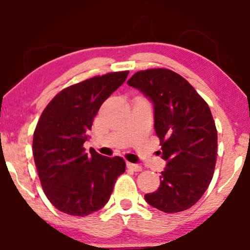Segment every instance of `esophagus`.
Returning <instances> with one entry per match:
<instances>
[{"label":"esophagus","mask_w":250,"mask_h":250,"mask_svg":"<svg viewBox=\"0 0 250 250\" xmlns=\"http://www.w3.org/2000/svg\"><path fill=\"white\" fill-rule=\"evenodd\" d=\"M126 166H127V168L134 170V172H141V170H142V166L138 165V164L127 163V164H126Z\"/></svg>","instance_id":"obj_1"}]
</instances>
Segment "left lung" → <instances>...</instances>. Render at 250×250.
Segmentation results:
<instances>
[{
    "label": "left lung",
    "mask_w": 250,
    "mask_h": 250,
    "mask_svg": "<svg viewBox=\"0 0 250 250\" xmlns=\"http://www.w3.org/2000/svg\"><path fill=\"white\" fill-rule=\"evenodd\" d=\"M127 84L152 102L155 131L167 162L159 188L145 199L165 213L186 210L213 179L217 131L210 109L189 82L169 69L138 71Z\"/></svg>",
    "instance_id": "left-lung-1"
}]
</instances>
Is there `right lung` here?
Masks as SVG:
<instances>
[{
  "label": "right lung",
  "mask_w": 250,
  "mask_h": 250,
  "mask_svg": "<svg viewBox=\"0 0 250 250\" xmlns=\"http://www.w3.org/2000/svg\"><path fill=\"white\" fill-rule=\"evenodd\" d=\"M128 71L95 76L64 88L41 115L33 155L41 184L58 210L86 216L108 203L117 177L125 172L122 157H105L84 142L101 104L127 78Z\"/></svg>",
  "instance_id": "obj_1"
}]
</instances>
